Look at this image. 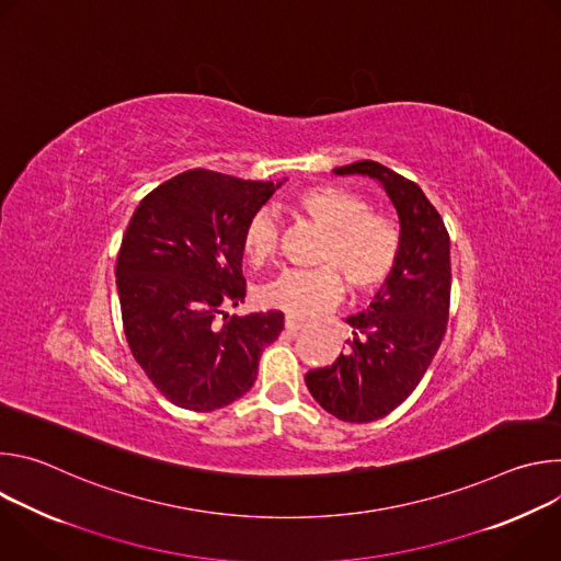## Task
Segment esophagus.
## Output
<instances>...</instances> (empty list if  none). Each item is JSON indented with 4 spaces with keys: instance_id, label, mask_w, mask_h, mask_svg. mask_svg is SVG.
Instances as JSON below:
<instances>
[{
    "instance_id": "1",
    "label": "esophagus",
    "mask_w": 561,
    "mask_h": 561,
    "mask_svg": "<svg viewBox=\"0 0 561 561\" xmlns=\"http://www.w3.org/2000/svg\"><path fill=\"white\" fill-rule=\"evenodd\" d=\"M304 319H299V317H295V314H286V331L288 333H297V331H301L304 329Z\"/></svg>"
}]
</instances>
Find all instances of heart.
Wrapping results in <instances>:
<instances>
[{"label":"heart","mask_w":561,"mask_h":561,"mask_svg":"<svg viewBox=\"0 0 561 561\" xmlns=\"http://www.w3.org/2000/svg\"><path fill=\"white\" fill-rule=\"evenodd\" d=\"M297 210L327 230L317 253L319 268L284 271L262 299L295 317L314 314L340 301L342 279L357 295L381 288L402 255V228L370 204L342 186H312L295 197ZM279 249V228L271 213H255L242 232V253L253 266H264Z\"/></svg>","instance_id":"heart-1"}]
</instances>
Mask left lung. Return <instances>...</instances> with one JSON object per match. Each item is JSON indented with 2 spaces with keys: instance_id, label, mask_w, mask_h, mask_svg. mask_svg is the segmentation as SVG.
Segmentation results:
<instances>
[{
  "instance_id": "left-lung-1",
  "label": "left lung",
  "mask_w": 561,
  "mask_h": 561,
  "mask_svg": "<svg viewBox=\"0 0 561 561\" xmlns=\"http://www.w3.org/2000/svg\"><path fill=\"white\" fill-rule=\"evenodd\" d=\"M381 182L402 226V255L366 312L348 317V348L324 368L306 373L314 402L342 422L368 424L392 413L426 375L448 324L450 237L422 188L362 159L335 175Z\"/></svg>"
}]
</instances>
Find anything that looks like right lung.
<instances>
[{"instance_id":"obj_1","label":"right lung","mask_w":561,"mask_h":561,"mask_svg":"<svg viewBox=\"0 0 561 561\" xmlns=\"http://www.w3.org/2000/svg\"><path fill=\"white\" fill-rule=\"evenodd\" d=\"M277 186L193 169L150 191L128 221L115 268L126 342L180 409L208 413L247 394L284 331L279 310L226 312L247 297L244 226Z\"/></svg>"}]
</instances>
